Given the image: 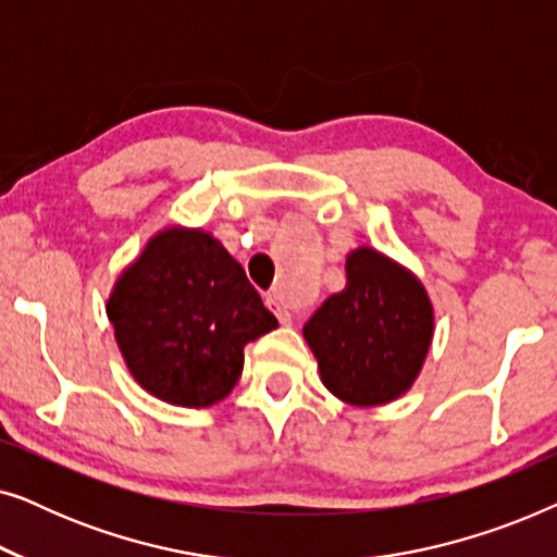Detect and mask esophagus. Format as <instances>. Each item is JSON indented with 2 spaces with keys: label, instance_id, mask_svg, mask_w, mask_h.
Returning <instances> with one entry per match:
<instances>
[{
  "label": "esophagus",
  "instance_id": "1",
  "mask_svg": "<svg viewBox=\"0 0 557 557\" xmlns=\"http://www.w3.org/2000/svg\"><path fill=\"white\" fill-rule=\"evenodd\" d=\"M265 304H269V307L273 309V314H276V319H278L281 324H284V326L292 324V319H294V317H292V311H288V309L284 307V301H281L276 294L269 296V299H265Z\"/></svg>",
  "mask_w": 557,
  "mask_h": 557
}]
</instances>
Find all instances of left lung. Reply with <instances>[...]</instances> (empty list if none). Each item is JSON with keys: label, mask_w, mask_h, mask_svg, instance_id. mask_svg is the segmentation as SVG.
Instances as JSON below:
<instances>
[{"label": "left lung", "mask_w": 557, "mask_h": 557, "mask_svg": "<svg viewBox=\"0 0 557 557\" xmlns=\"http://www.w3.org/2000/svg\"><path fill=\"white\" fill-rule=\"evenodd\" d=\"M347 284L304 324L332 395L372 408L410 391L429 357L433 304L406 265L375 248L347 256Z\"/></svg>", "instance_id": "left-lung-1"}]
</instances>
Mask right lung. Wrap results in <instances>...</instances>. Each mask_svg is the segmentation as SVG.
<instances>
[{
    "label": "right lung",
    "instance_id": "right-lung-1",
    "mask_svg": "<svg viewBox=\"0 0 557 557\" xmlns=\"http://www.w3.org/2000/svg\"><path fill=\"white\" fill-rule=\"evenodd\" d=\"M132 377L182 408L223 400L243 372V347L278 322L243 265L202 227L149 238L106 301Z\"/></svg>",
    "mask_w": 557,
    "mask_h": 557
}]
</instances>
